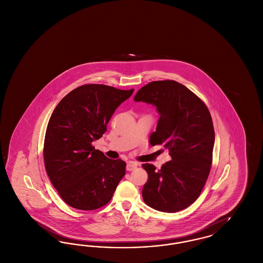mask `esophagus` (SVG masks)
Here are the masks:
<instances>
[{
	"label": "esophagus",
	"mask_w": 263,
	"mask_h": 263,
	"mask_svg": "<svg viewBox=\"0 0 263 263\" xmlns=\"http://www.w3.org/2000/svg\"><path fill=\"white\" fill-rule=\"evenodd\" d=\"M137 167L138 163H133V162H129V163H127V165H126V170H127L128 172L134 171V170H136Z\"/></svg>",
	"instance_id": "esophagus-1"
}]
</instances>
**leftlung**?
Here are the masks:
<instances>
[{"label":"left lung","instance_id":"obj_1","mask_svg":"<svg viewBox=\"0 0 263 263\" xmlns=\"http://www.w3.org/2000/svg\"><path fill=\"white\" fill-rule=\"evenodd\" d=\"M134 100L156 107L160 118L151 145H163L172 158L161 170L142 164L149 175L143 199L158 211L183 210L198 198L210 173L215 143L210 112L190 89L170 80L146 85Z\"/></svg>","mask_w":263,"mask_h":263}]
</instances>
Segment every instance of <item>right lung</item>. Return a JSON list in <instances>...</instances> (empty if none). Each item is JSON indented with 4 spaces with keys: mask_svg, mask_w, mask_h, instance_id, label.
<instances>
[{
    "mask_svg": "<svg viewBox=\"0 0 263 263\" xmlns=\"http://www.w3.org/2000/svg\"><path fill=\"white\" fill-rule=\"evenodd\" d=\"M133 91L85 85L64 97L52 112L44 139L45 168L71 207L95 210L104 206L125 175V162L108 159L91 144L102 137L115 109Z\"/></svg>",
    "mask_w": 263,
    "mask_h": 263,
    "instance_id": "1",
    "label": "right lung"
}]
</instances>
